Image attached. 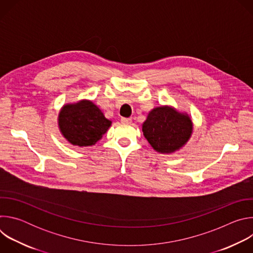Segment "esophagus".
<instances>
[{
    "instance_id": "obj_1",
    "label": "esophagus",
    "mask_w": 253,
    "mask_h": 253,
    "mask_svg": "<svg viewBox=\"0 0 253 253\" xmlns=\"http://www.w3.org/2000/svg\"><path fill=\"white\" fill-rule=\"evenodd\" d=\"M131 121H132L131 118H125V117L121 118V123H123V124H130Z\"/></svg>"
}]
</instances>
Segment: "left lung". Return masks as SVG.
<instances>
[{"label": "left lung", "instance_id": "obj_1", "mask_svg": "<svg viewBox=\"0 0 253 253\" xmlns=\"http://www.w3.org/2000/svg\"><path fill=\"white\" fill-rule=\"evenodd\" d=\"M193 130L190 117L169 106L154 108L142 125V131L150 145L159 153L179 150L189 140Z\"/></svg>", "mask_w": 253, "mask_h": 253}]
</instances>
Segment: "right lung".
Segmentation results:
<instances>
[{
    "mask_svg": "<svg viewBox=\"0 0 253 253\" xmlns=\"http://www.w3.org/2000/svg\"><path fill=\"white\" fill-rule=\"evenodd\" d=\"M99 108L89 100L62 107L58 125L63 136L73 145L92 146L111 126Z\"/></svg>",
    "mask_w": 253,
    "mask_h": 253,
    "instance_id": "obj_1",
    "label": "right lung"
}]
</instances>
